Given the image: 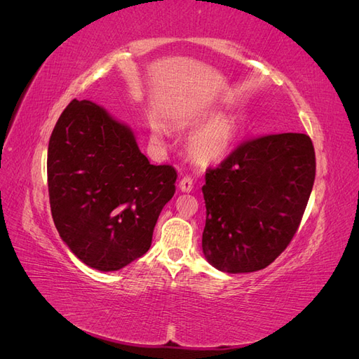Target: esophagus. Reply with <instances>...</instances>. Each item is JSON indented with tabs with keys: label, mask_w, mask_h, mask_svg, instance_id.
Returning a JSON list of instances; mask_svg holds the SVG:
<instances>
[{
	"label": "esophagus",
	"mask_w": 359,
	"mask_h": 359,
	"mask_svg": "<svg viewBox=\"0 0 359 359\" xmlns=\"http://www.w3.org/2000/svg\"><path fill=\"white\" fill-rule=\"evenodd\" d=\"M193 186H194V182H193V178H190V177H182L181 178V181H180V189H181V191H191L193 190Z\"/></svg>",
	"instance_id": "1"
}]
</instances>
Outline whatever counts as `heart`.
I'll list each match as a JSON object with an SVG mask.
<instances>
[{"label": "heart", "instance_id": "obj_1", "mask_svg": "<svg viewBox=\"0 0 359 359\" xmlns=\"http://www.w3.org/2000/svg\"><path fill=\"white\" fill-rule=\"evenodd\" d=\"M156 139L163 136V128L160 124L154 123L151 126ZM236 135V124L232 118H220L202 128L199 133L193 136L189 153L190 157L199 163V165H210L220 160L227 151H229Z\"/></svg>", "mask_w": 359, "mask_h": 359}]
</instances>
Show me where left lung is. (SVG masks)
<instances>
[{
    "label": "left lung",
    "mask_w": 359,
    "mask_h": 359,
    "mask_svg": "<svg viewBox=\"0 0 359 359\" xmlns=\"http://www.w3.org/2000/svg\"><path fill=\"white\" fill-rule=\"evenodd\" d=\"M314 175L316 156L304 133L245 140L219 166L206 169V260L229 274L273 264L298 231Z\"/></svg>",
    "instance_id": "left-lung-1"
}]
</instances>
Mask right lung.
Wrapping results in <instances>:
<instances>
[{
	"label": "right lung",
	"mask_w": 359,
	"mask_h": 359,
	"mask_svg": "<svg viewBox=\"0 0 359 359\" xmlns=\"http://www.w3.org/2000/svg\"><path fill=\"white\" fill-rule=\"evenodd\" d=\"M177 170L149 165L130 127L90 100H72L48 148L52 219L85 265L118 271L144 256Z\"/></svg>",
	"instance_id": "1"
}]
</instances>
